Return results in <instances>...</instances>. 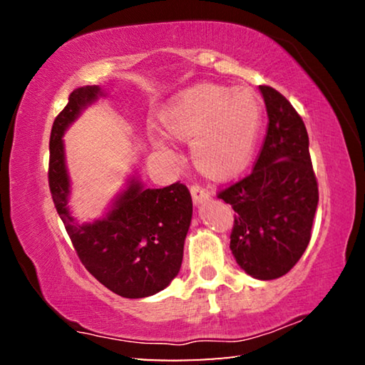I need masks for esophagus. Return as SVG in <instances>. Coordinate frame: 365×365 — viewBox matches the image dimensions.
I'll list each match as a JSON object with an SVG mask.
<instances>
[{
  "instance_id": "obj_1",
  "label": "esophagus",
  "mask_w": 365,
  "mask_h": 365,
  "mask_svg": "<svg viewBox=\"0 0 365 365\" xmlns=\"http://www.w3.org/2000/svg\"><path fill=\"white\" fill-rule=\"evenodd\" d=\"M191 196H193V201L196 202V205H200V202L209 200V196H211V193L206 188H202L201 185H193L191 187Z\"/></svg>"
}]
</instances>
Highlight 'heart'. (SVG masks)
I'll return each mask as SVG.
<instances>
[{
    "mask_svg": "<svg viewBox=\"0 0 365 365\" xmlns=\"http://www.w3.org/2000/svg\"><path fill=\"white\" fill-rule=\"evenodd\" d=\"M172 137L191 141L195 164L211 177L242 170L255 151L262 106L248 88L201 83L182 91L160 114ZM153 145L168 158L177 151L164 133L151 132Z\"/></svg>",
    "mask_w": 365,
    "mask_h": 365,
    "instance_id": "1",
    "label": "heart"
}]
</instances>
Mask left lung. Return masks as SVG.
I'll list each match as a JSON object with an SVG mask.
<instances>
[{"label":"left lung","instance_id":"left-lung-1","mask_svg":"<svg viewBox=\"0 0 365 365\" xmlns=\"http://www.w3.org/2000/svg\"><path fill=\"white\" fill-rule=\"evenodd\" d=\"M267 108V132L255 168L220 190L233 207L230 250L240 267L259 280L288 274L311 240L319 202L304 122L285 96L259 85Z\"/></svg>","mask_w":365,"mask_h":365}]
</instances>
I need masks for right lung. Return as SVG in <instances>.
<instances>
[{"label": "right lung", "instance_id": "right-lung-1", "mask_svg": "<svg viewBox=\"0 0 365 365\" xmlns=\"http://www.w3.org/2000/svg\"><path fill=\"white\" fill-rule=\"evenodd\" d=\"M98 96H103V91L96 85L73 90L54 119L49 137V190L85 269L122 298H146L168 287L180 270L193 202L180 182L164 188H145L132 178L106 217L88 224L73 222L67 207L71 182L63 135Z\"/></svg>", "mask_w": 365, "mask_h": 365}]
</instances>
